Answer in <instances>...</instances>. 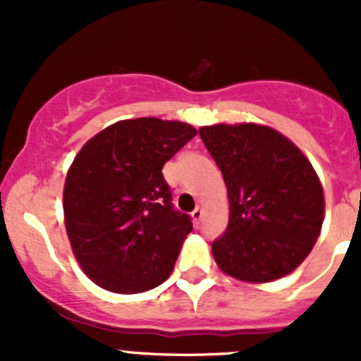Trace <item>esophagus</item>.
<instances>
[{"label": "esophagus", "mask_w": 361, "mask_h": 361, "mask_svg": "<svg viewBox=\"0 0 361 361\" xmlns=\"http://www.w3.org/2000/svg\"><path fill=\"white\" fill-rule=\"evenodd\" d=\"M202 216H204L202 208H195V209H193V213H191V219H193V222H195V224H200Z\"/></svg>", "instance_id": "obj_1"}]
</instances>
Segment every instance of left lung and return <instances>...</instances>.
Masks as SVG:
<instances>
[{
    "mask_svg": "<svg viewBox=\"0 0 361 361\" xmlns=\"http://www.w3.org/2000/svg\"><path fill=\"white\" fill-rule=\"evenodd\" d=\"M199 135L228 188V228L212 245L216 266L242 282L289 275L324 222V190L311 162L262 124H213Z\"/></svg>",
    "mask_w": 361,
    "mask_h": 361,
    "instance_id": "left-lung-1",
    "label": "left lung"
}]
</instances>
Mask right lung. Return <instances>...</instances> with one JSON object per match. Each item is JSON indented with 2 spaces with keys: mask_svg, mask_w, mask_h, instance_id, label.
<instances>
[{
  "mask_svg": "<svg viewBox=\"0 0 361 361\" xmlns=\"http://www.w3.org/2000/svg\"><path fill=\"white\" fill-rule=\"evenodd\" d=\"M195 135L180 121L139 117L111 124L75 155L63 191L65 226L99 288L145 293L171 275L193 224L173 208L162 166Z\"/></svg>",
  "mask_w": 361,
  "mask_h": 361,
  "instance_id": "right-lung-1",
  "label": "right lung"
}]
</instances>
